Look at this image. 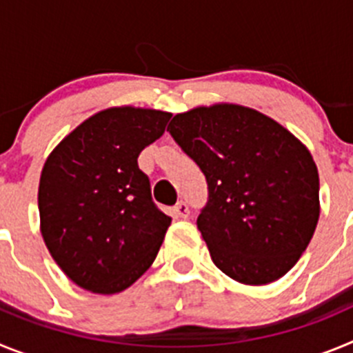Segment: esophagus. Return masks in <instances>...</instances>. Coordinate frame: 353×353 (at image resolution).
I'll use <instances>...</instances> for the list:
<instances>
[{
    "mask_svg": "<svg viewBox=\"0 0 353 353\" xmlns=\"http://www.w3.org/2000/svg\"><path fill=\"white\" fill-rule=\"evenodd\" d=\"M173 212L176 217H180V219H187L189 214H191V212H189V205H187L185 201H179V203L173 207Z\"/></svg>",
    "mask_w": 353,
    "mask_h": 353,
    "instance_id": "34e87169",
    "label": "esophagus"
}]
</instances>
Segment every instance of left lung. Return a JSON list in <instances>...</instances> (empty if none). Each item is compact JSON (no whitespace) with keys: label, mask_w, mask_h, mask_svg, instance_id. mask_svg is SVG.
<instances>
[{"label":"left lung","mask_w":353,"mask_h":353,"mask_svg":"<svg viewBox=\"0 0 353 353\" xmlns=\"http://www.w3.org/2000/svg\"><path fill=\"white\" fill-rule=\"evenodd\" d=\"M168 130L207 179L196 224L215 267L242 285L285 276L320 217L310 150L276 120L236 104L174 114Z\"/></svg>","instance_id":"1"}]
</instances>
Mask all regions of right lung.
<instances>
[{"label": "right lung", "mask_w": 353, "mask_h": 353, "mask_svg": "<svg viewBox=\"0 0 353 353\" xmlns=\"http://www.w3.org/2000/svg\"><path fill=\"white\" fill-rule=\"evenodd\" d=\"M170 118L132 105L104 109L72 130L43 164L40 232L58 267L81 288L123 292L154 263L171 217L155 207L138 157Z\"/></svg>", "instance_id": "right-lung-1"}]
</instances>
